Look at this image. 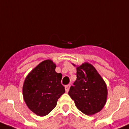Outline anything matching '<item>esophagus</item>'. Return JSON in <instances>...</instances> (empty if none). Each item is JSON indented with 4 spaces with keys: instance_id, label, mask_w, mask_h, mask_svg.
<instances>
[{
    "instance_id": "obj_1",
    "label": "esophagus",
    "mask_w": 129,
    "mask_h": 129,
    "mask_svg": "<svg viewBox=\"0 0 129 129\" xmlns=\"http://www.w3.org/2000/svg\"><path fill=\"white\" fill-rule=\"evenodd\" d=\"M70 84H68V85H67V86H65V90L67 93H68V91H69L70 89Z\"/></svg>"
}]
</instances>
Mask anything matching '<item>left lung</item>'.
Instances as JSON below:
<instances>
[{
  "mask_svg": "<svg viewBox=\"0 0 129 129\" xmlns=\"http://www.w3.org/2000/svg\"><path fill=\"white\" fill-rule=\"evenodd\" d=\"M68 94L78 109L86 115H93L100 111L106 104L107 86L95 68L84 62L77 67V79Z\"/></svg>",
  "mask_w": 129,
  "mask_h": 129,
  "instance_id": "8db88e82",
  "label": "left lung"
}]
</instances>
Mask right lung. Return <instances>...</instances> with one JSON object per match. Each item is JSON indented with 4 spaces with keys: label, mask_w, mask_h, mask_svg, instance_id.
Masks as SVG:
<instances>
[{
    "label": "right lung",
    "mask_w": 129,
    "mask_h": 129,
    "mask_svg": "<svg viewBox=\"0 0 129 129\" xmlns=\"http://www.w3.org/2000/svg\"><path fill=\"white\" fill-rule=\"evenodd\" d=\"M55 67L52 60L43 61L25 79L22 90L24 101L30 110L40 116L49 114L65 92L61 82L62 74L55 72Z\"/></svg>",
    "instance_id": "add662e5"
}]
</instances>
